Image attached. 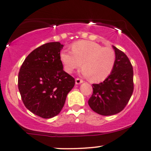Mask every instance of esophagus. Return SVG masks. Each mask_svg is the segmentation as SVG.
Masks as SVG:
<instances>
[{"label":"esophagus","mask_w":151,"mask_h":151,"mask_svg":"<svg viewBox=\"0 0 151 151\" xmlns=\"http://www.w3.org/2000/svg\"><path fill=\"white\" fill-rule=\"evenodd\" d=\"M82 82H83L82 79H79V78H76V79H75V83H76V84H81V83H82Z\"/></svg>","instance_id":"esophagus-1"}]
</instances>
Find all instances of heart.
I'll list each match as a JSON object with an SVG mask.
<instances>
[{"label": "heart", "instance_id": "1", "mask_svg": "<svg viewBox=\"0 0 151 151\" xmlns=\"http://www.w3.org/2000/svg\"><path fill=\"white\" fill-rule=\"evenodd\" d=\"M71 48L72 52L62 50L60 54L66 72L73 73L82 63L81 73L93 81L105 80L111 74L116 63V54L112 48L87 40L74 42Z\"/></svg>", "mask_w": 151, "mask_h": 151}]
</instances>
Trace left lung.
Here are the masks:
<instances>
[{
  "instance_id": "obj_1",
  "label": "left lung",
  "mask_w": 151,
  "mask_h": 151,
  "mask_svg": "<svg viewBox=\"0 0 151 151\" xmlns=\"http://www.w3.org/2000/svg\"><path fill=\"white\" fill-rule=\"evenodd\" d=\"M116 63L111 74L99 84H93V93L88 104L100 115L121 112L129 103L133 91V70L129 58L114 46Z\"/></svg>"
}]
</instances>
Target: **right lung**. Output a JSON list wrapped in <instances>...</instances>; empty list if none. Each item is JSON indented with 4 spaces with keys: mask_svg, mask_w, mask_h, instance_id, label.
I'll return each instance as SVG.
<instances>
[{
    "mask_svg": "<svg viewBox=\"0 0 151 151\" xmlns=\"http://www.w3.org/2000/svg\"><path fill=\"white\" fill-rule=\"evenodd\" d=\"M59 42L38 47L27 55L18 73V89L25 107L38 116L50 119L60 114L75 84L63 70Z\"/></svg>",
    "mask_w": 151,
    "mask_h": 151,
    "instance_id": "1",
    "label": "right lung"
}]
</instances>
